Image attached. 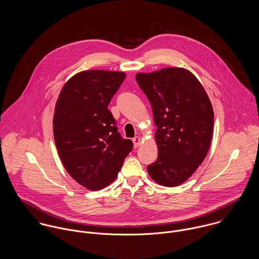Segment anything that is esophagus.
I'll return each mask as SVG.
<instances>
[{
	"instance_id": "1",
	"label": "esophagus",
	"mask_w": 259,
	"mask_h": 259,
	"mask_svg": "<svg viewBox=\"0 0 259 259\" xmlns=\"http://www.w3.org/2000/svg\"><path fill=\"white\" fill-rule=\"evenodd\" d=\"M133 143H134V147H135V148L139 147V146H140V144H141V139H140V137H138V136L134 137V138H133Z\"/></svg>"
}]
</instances>
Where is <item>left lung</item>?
Masks as SVG:
<instances>
[{
	"instance_id": "left-lung-1",
	"label": "left lung",
	"mask_w": 259,
	"mask_h": 259,
	"mask_svg": "<svg viewBox=\"0 0 259 259\" xmlns=\"http://www.w3.org/2000/svg\"><path fill=\"white\" fill-rule=\"evenodd\" d=\"M157 126V161L147 167L164 187L186 182L203 162L213 132V110L198 78L188 69L166 67L137 73Z\"/></svg>"
}]
</instances>
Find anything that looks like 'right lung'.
Segmentation results:
<instances>
[{
	"label": "right lung",
	"mask_w": 259,
	"mask_h": 259,
	"mask_svg": "<svg viewBox=\"0 0 259 259\" xmlns=\"http://www.w3.org/2000/svg\"><path fill=\"white\" fill-rule=\"evenodd\" d=\"M122 71L85 70L63 85L56 103L54 136L67 172L81 186L98 191L111 184L131 140L117 132L108 104L124 81Z\"/></svg>",
	"instance_id": "right-lung-1"
}]
</instances>
